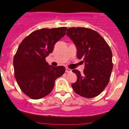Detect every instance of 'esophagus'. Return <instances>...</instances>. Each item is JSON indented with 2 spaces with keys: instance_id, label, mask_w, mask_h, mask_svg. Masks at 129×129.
<instances>
[{
  "instance_id": "34e87169",
  "label": "esophagus",
  "mask_w": 129,
  "mask_h": 129,
  "mask_svg": "<svg viewBox=\"0 0 129 129\" xmlns=\"http://www.w3.org/2000/svg\"><path fill=\"white\" fill-rule=\"evenodd\" d=\"M66 72L67 73H71L72 72V70L71 69H69L68 68H66Z\"/></svg>"
}]
</instances>
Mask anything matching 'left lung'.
<instances>
[{"instance_id":"left-lung-1","label":"left lung","mask_w":129,"mask_h":129,"mask_svg":"<svg viewBox=\"0 0 129 129\" xmlns=\"http://www.w3.org/2000/svg\"><path fill=\"white\" fill-rule=\"evenodd\" d=\"M67 35L77 48V57L85 62L83 74L77 70L76 83L72 85L76 94L86 98L98 95L109 83L113 64L112 53L105 40L100 34L90 28H68Z\"/></svg>"}]
</instances>
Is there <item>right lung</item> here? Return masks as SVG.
Listing matches in <instances>:
<instances>
[{
	"label": "right lung",
	"instance_id": "1",
	"mask_svg": "<svg viewBox=\"0 0 129 129\" xmlns=\"http://www.w3.org/2000/svg\"><path fill=\"white\" fill-rule=\"evenodd\" d=\"M67 27L43 28L23 39L13 58L15 77L21 90L33 100L44 98L52 91L55 81L62 76L63 66L52 67L46 57L55 44L65 35Z\"/></svg>",
	"mask_w": 129,
	"mask_h": 129
}]
</instances>
